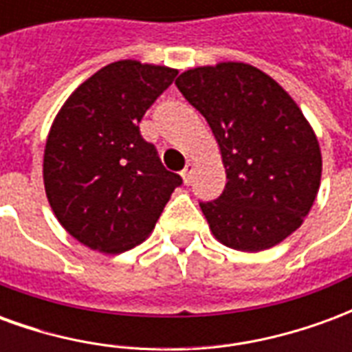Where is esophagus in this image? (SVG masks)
Masks as SVG:
<instances>
[{
    "instance_id": "34e87169",
    "label": "esophagus",
    "mask_w": 352,
    "mask_h": 352,
    "mask_svg": "<svg viewBox=\"0 0 352 352\" xmlns=\"http://www.w3.org/2000/svg\"><path fill=\"white\" fill-rule=\"evenodd\" d=\"M192 171H194V166H192V164H186V168H184L183 171H181V175H183V181H184V183H186V184L190 183Z\"/></svg>"
}]
</instances>
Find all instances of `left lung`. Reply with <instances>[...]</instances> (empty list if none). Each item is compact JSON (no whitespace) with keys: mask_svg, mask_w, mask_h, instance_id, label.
I'll use <instances>...</instances> for the list:
<instances>
[{"mask_svg":"<svg viewBox=\"0 0 352 352\" xmlns=\"http://www.w3.org/2000/svg\"><path fill=\"white\" fill-rule=\"evenodd\" d=\"M219 143L226 186L201 201L213 236L230 249L265 251L302 226L317 198L322 156L296 101L258 67L221 62L175 80Z\"/></svg>","mask_w":352,"mask_h":352,"instance_id":"8db88e82","label":"left lung"}]
</instances>
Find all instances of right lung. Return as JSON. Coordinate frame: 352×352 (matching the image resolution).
I'll list each match as a JSON object with an SVG mask.
<instances>
[{"mask_svg":"<svg viewBox=\"0 0 352 352\" xmlns=\"http://www.w3.org/2000/svg\"><path fill=\"white\" fill-rule=\"evenodd\" d=\"M175 75L138 60L105 65L67 98L50 126L47 198L58 222L94 251L116 254L145 241L183 183L139 131Z\"/></svg>","mask_w":352,"mask_h":352,"instance_id":"obj_1","label":"right lung"}]
</instances>
